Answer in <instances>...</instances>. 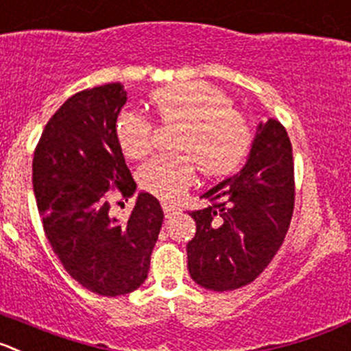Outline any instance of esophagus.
<instances>
[{
	"label": "esophagus",
	"mask_w": 351,
	"mask_h": 351,
	"mask_svg": "<svg viewBox=\"0 0 351 351\" xmlns=\"http://www.w3.org/2000/svg\"><path fill=\"white\" fill-rule=\"evenodd\" d=\"M162 209H165L166 218H171V216L175 215V213H176V208H175V206L168 204V202H162Z\"/></svg>",
	"instance_id": "34e87169"
}]
</instances>
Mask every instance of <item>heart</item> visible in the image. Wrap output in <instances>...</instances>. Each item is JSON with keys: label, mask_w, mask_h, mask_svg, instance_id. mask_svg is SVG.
<instances>
[{"label": "heart", "mask_w": 351, "mask_h": 351, "mask_svg": "<svg viewBox=\"0 0 351 351\" xmlns=\"http://www.w3.org/2000/svg\"><path fill=\"white\" fill-rule=\"evenodd\" d=\"M150 104L160 123L178 124L176 154L154 157L138 171L140 186L157 199L178 201L194 185L197 168L208 178L232 175L250 154L254 140L250 119L218 88L202 81L171 83L154 90ZM116 136L124 156L138 160L152 150L154 123L126 110L117 119Z\"/></svg>", "instance_id": "obj_1"}]
</instances>
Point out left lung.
Instances as JSON below:
<instances>
[{"label": "left lung", "instance_id": "8db88e82", "mask_svg": "<svg viewBox=\"0 0 351 351\" xmlns=\"http://www.w3.org/2000/svg\"><path fill=\"white\" fill-rule=\"evenodd\" d=\"M202 197L211 204L189 215L191 277L211 291L253 282L282 245L294 209L293 147L279 121L260 124L245 168Z\"/></svg>", "mask_w": 351, "mask_h": 351}]
</instances>
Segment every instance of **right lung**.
<instances>
[{
  "label": "right lung",
  "mask_w": 351,
  "mask_h": 351,
  "mask_svg": "<svg viewBox=\"0 0 351 351\" xmlns=\"http://www.w3.org/2000/svg\"><path fill=\"white\" fill-rule=\"evenodd\" d=\"M124 104L121 83L72 95L47 123L32 159L51 250L72 279L100 296L128 294L145 282L165 218L149 192L138 194L126 220L110 215L112 192L128 199L136 189L116 136Z\"/></svg>",
  "instance_id": "right-lung-1"
}]
</instances>
